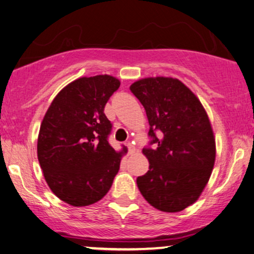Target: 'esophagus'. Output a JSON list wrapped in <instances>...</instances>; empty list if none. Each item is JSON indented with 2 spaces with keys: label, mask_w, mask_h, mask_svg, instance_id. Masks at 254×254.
Here are the masks:
<instances>
[{
  "label": "esophagus",
  "mask_w": 254,
  "mask_h": 254,
  "mask_svg": "<svg viewBox=\"0 0 254 254\" xmlns=\"http://www.w3.org/2000/svg\"><path fill=\"white\" fill-rule=\"evenodd\" d=\"M125 145H127V151H129L130 155H131V153H133V151H134V146L132 145V143L127 142V144H125Z\"/></svg>",
  "instance_id": "1"
}]
</instances>
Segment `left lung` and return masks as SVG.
Wrapping results in <instances>:
<instances>
[{
    "mask_svg": "<svg viewBox=\"0 0 254 254\" xmlns=\"http://www.w3.org/2000/svg\"><path fill=\"white\" fill-rule=\"evenodd\" d=\"M130 90L145 109L150 125L149 144L143 149L149 171L137 178L138 189L160 211L184 210L203 192L216 159L206 111L176 78H144Z\"/></svg>",
    "mask_w": 254,
    "mask_h": 254,
    "instance_id": "obj_1",
    "label": "left lung"
}]
</instances>
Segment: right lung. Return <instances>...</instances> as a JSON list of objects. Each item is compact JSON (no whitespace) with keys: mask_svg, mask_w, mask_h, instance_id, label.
Segmentation results:
<instances>
[{"mask_svg":"<svg viewBox=\"0 0 254 254\" xmlns=\"http://www.w3.org/2000/svg\"><path fill=\"white\" fill-rule=\"evenodd\" d=\"M115 77H82L59 92L41 124L37 156L44 178L61 200L86 206L110 190L122 153L109 144L105 104L120 88Z\"/></svg>","mask_w":254,"mask_h":254,"instance_id":"1","label":"right lung"}]
</instances>
